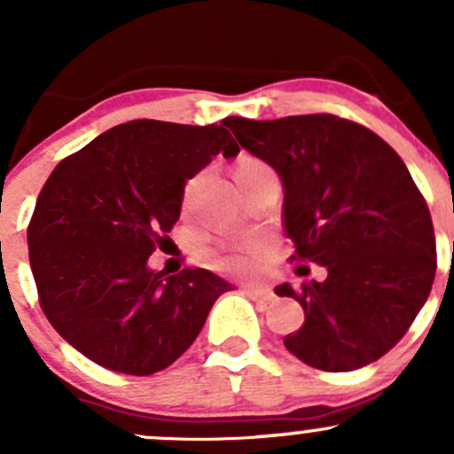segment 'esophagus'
<instances>
[{"instance_id":"1","label":"esophagus","mask_w":454,"mask_h":454,"mask_svg":"<svg viewBox=\"0 0 454 454\" xmlns=\"http://www.w3.org/2000/svg\"><path fill=\"white\" fill-rule=\"evenodd\" d=\"M244 294L253 301H272L274 292L268 286H246Z\"/></svg>"}]
</instances>
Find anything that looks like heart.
<instances>
[{
	"label": "heart",
	"mask_w": 454,
	"mask_h": 454,
	"mask_svg": "<svg viewBox=\"0 0 454 454\" xmlns=\"http://www.w3.org/2000/svg\"><path fill=\"white\" fill-rule=\"evenodd\" d=\"M256 168H268L259 160H244V162L237 167V176L246 171H256ZM270 254H272V241L268 237H256L250 244L239 246V248H232L228 253L215 256V265L219 270H223L226 274L232 277H253L259 272L265 263H268Z\"/></svg>",
	"instance_id": "b5f03b06"
}]
</instances>
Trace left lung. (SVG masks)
I'll use <instances>...</instances> for the list:
<instances>
[{"label":"left lung","instance_id":"obj_1","mask_svg":"<svg viewBox=\"0 0 454 454\" xmlns=\"http://www.w3.org/2000/svg\"><path fill=\"white\" fill-rule=\"evenodd\" d=\"M226 125L281 177L292 261L327 270L301 290L274 287L305 312L283 345L333 373L382 358L424 308L437 270L433 219L406 164L378 134L332 114Z\"/></svg>","mask_w":454,"mask_h":454}]
</instances>
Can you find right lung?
Segmentation results:
<instances>
[{
  "instance_id": "right-lung-1",
  "label": "right lung",
  "mask_w": 454,
  "mask_h": 454,
  "mask_svg": "<svg viewBox=\"0 0 454 454\" xmlns=\"http://www.w3.org/2000/svg\"><path fill=\"white\" fill-rule=\"evenodd\" d=\"M217 153H239L226 121H131L50 173L28 226L32 277L45 318L91 363L127 375L167 369L235 290L204 268H149L180 219L186 180Z\"/></svg>"
}]
</instances>
